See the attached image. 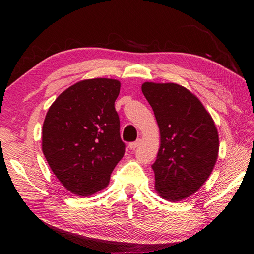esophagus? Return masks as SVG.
<instances>
[{"mask_svg":"<svg viewBox=\"0 0 254 254\" xmlns=\"http://www.w3.org/2000/svg\"><path fill=\"white\" fill-rule=\"evenodd\" d=\"M139 143H140V140H136V141H134V142H131L130 144H128V148H130L131 150H134V149H136L137 145H139Z\"/></svg>","mask_w":254,"mask_h":254,"instance_id":"obj_1","label":"esophagus"}]
</instances>
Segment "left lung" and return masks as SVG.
I'll use <instances>...</instances> for the list:
<instances>
[{
    "mask_svg": "<svg viewBox=\"0 0 254 254\" xmlns=\"http://www.w3.org/2000/svg\"><path fill=\"white\" fill-rule=\"evenodd\" d=\"M160 130V148L152 165L158 194L178 201L198 190L218 156V133L201 102L184 86L142 84Z\"/></svg>",
    "mask_w": 254,
    "mask_h": 254,
    "instance_id": "1",
    "label": "left lung"
}]
</instances>
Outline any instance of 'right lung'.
<instances>
[{
    "label": "right lung",
    "instance_id": "add662e5",
    "mask_svg": "<svg viewBox=\"0 0 254 254\" xmlns=\"http://www.w3.org/2000/svg\"><path fill=\"white\" fill-rule=\"evenodd\" d=\"M121 83L78 81L56 98L42 127V152L59 182L77 196H91L110 183L126 152L114 102Z\"/></svg>",
    "mask_w": 254,
    "mask_h": 254
}]
</instances>
